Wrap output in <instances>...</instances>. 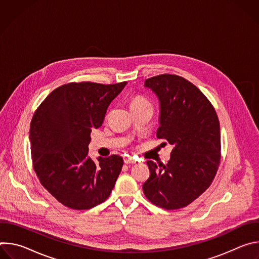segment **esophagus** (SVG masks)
<instances>
[{
	"mask_svg": "<svg viewBox=\"0 0 259 259\" xmlns=\"http://www.w3.org/2000/svg\"><path fill=\"white\" fill-rule=\"evenodd\" d=\"M124 163L125 164H135L136 160L133 157H124Z\"/></svg>",
	"mask_w": 259,
	"mask_h": 259,
	"instance_id": "esophagus-1",
	"label": "esophagus"
}]
</instances>
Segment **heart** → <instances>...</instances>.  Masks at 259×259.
<instances>
[{"label":"heart","instance_id":"1","mask_svg":"<svg viewBox=\"0 0 259 259\" xmlns=\"http://www.w3.org/2000/svg\"><path fill=\"white\" fill-rule=\"evenodd\" d=\"M150 101L147 100L146 98L142 97V96H135L132 101H131V106L133 105H138V104H143V103H149Z\"/></svg>","mask_w":259,"mask_h":259}]
</instances>
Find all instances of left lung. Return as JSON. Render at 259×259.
Here are the masks:
<instances>
[{"label":"left lung","mask_w":259,"mask_h":259,"mask_svg":"<svg viewBox=\"0 0 259 259\" xmlns=\"http://www.w3.org/2000/svg\"><path fill=\"white\" fill-rule=\"evenodd\" d=\"M160 99L159 139L173 150L169 162L147 161L151 175L142 186L154 205L175 210L190 205L210 186L220 164V126L215 108L193 83L163 73L146 79Z\"/></svg>","instance_id":"obj_1"}]
</instances>
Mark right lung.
<instances>
[{"label":"right lung","mask_w":259,"mask_h":259,"mask_svg":"<svg viewBox=\"0 0 259 259\" xmlns=\"http://www.w3.org/2000/svg\"><path fill=\"white\" fill-rule=\"evenodd\" d=\"M127 82H71L54 89L35 109L29 140L33 170L42 186L62 205L91 209L112 193L122 170L117 155L88 157L91 131Z\"/></svg>","instance_id":"1"}]
</instances>
